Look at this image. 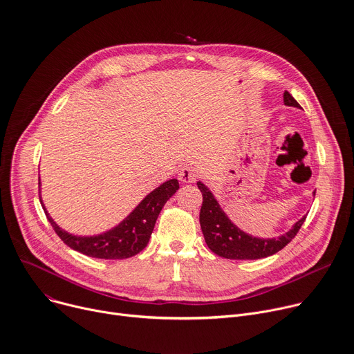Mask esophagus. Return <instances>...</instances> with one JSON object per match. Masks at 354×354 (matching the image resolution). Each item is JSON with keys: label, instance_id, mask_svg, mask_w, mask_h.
<instances>
[{"label": "esophagus", "instance_id": "esophagus-1", "mask_svg": "<svg viewBox=\"0 0 354 354\" xmlns=\"http://www.w3.org/2000/svg\"><path fill=\"white\" fill-rule=\"evenodd\" d=\"M199 178V171L195 167H186L180 171L179 179L185 183H194Z\"/></svg>", "mask_w": 354, "mask_h": 354}]
</instances>
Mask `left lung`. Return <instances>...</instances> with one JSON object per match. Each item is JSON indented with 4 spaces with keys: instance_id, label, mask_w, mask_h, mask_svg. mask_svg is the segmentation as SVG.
<instances>
[{
    "instance_id": "obj_1",
    "label": "left lung",
    "mask_w": 354,
    "mask_h": 354,
    "mask_svg": "<svg viewBox=\"0 0 354 354\" xmlns=\"http://www.w3.org/2000/svg\"><path fill=\"white\" fill-rule=\"evenodd\" d=\"M283 103L286 106L301 107L299 103L288 91L283 93ZM198 187L202 192L203 202L201 207V227L207 247L217 255L229 260H259L266 259L282 250L288 243L297 236L306 217H302L295 223V226L278 239H257L243 233L229 220L220 209L212 192L198 182Z\"/></svg>"
}]
</instances>
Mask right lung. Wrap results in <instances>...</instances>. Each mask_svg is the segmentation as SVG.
<instances>
[{"label":"right lung","mask_w":354,"mask_h":354,"mask_svg":"<svg viewBox=\"0 0 354 354\" xmlns=\"http://www.w3.org/2000/svg\"><path fill=\"white\" fill-rule=\"evenodd\" d=\"M178 189L179 182L176 179H171L162 183L152 190L136 207V210L122 223H120L115 229L94 237H77L62 230L49 217L44 203L42 207L55 233L71 248L84 255L94 257V259L122 260L138 254L147 247L160 210H162L167 201L174 196Z\"/></svg>","instance_id":"add662e5"}]
</instances>
